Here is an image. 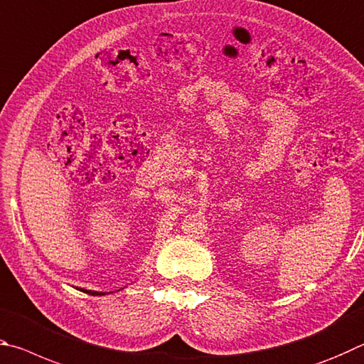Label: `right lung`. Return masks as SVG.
<instances>
[{
	"mask_svg": "<svg viewBox=\"0 0 364 364\" xmlns=\"http://www.w3.org/2000/svg\"><path fill=\"white\" fill-rule=\"evenodd\" d=\"M82 292H86V294H91V296H104L105 292H97V291H87V289H81Z\"/></svg>",
	"mask_w": 364,
	"mask_h": 364,
	"instance_id": "add662e5",
	"label": "right lung"
}]
</instances>
